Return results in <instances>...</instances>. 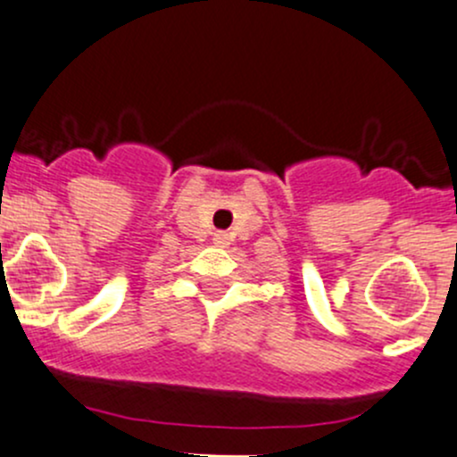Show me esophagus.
Wrapping results in <instances>:
<instances>
[{"instance_id": "obj_1", "label": "esophagus", "mask_w": 457, "mask_h": 457, "mask_svg": "<svg viewBox=\"0 0 457 457\" xmlns=\"http://www.w3.org/2000/svg\"><path fill=\"white\" fill-rule=\"evenodd\" d=\"M214 243H216V245H219V247H228V245H229L228 234H223V232L216 234V237H214Z\"/></svg>"}]
</instances>
